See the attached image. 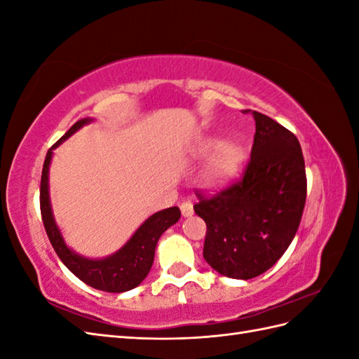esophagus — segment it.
<instances>
[{
    "label": "esophagus",
    "instance_id": "obj_1",
    "mask_svg": "<svg viewBox=\"0 0 359 359\" xmlns=\"http://www.w3.org/2000/svg\"><path fill=\"white\" fill-rule=\"evenodd\" d=\"M180 210H182V216H184V217L193 216V212H194V210H193V203H191V202H182V205H180Z\"/></svg>",
    "mask_w": 359,
    "mask_h": 359
}]
</instances>
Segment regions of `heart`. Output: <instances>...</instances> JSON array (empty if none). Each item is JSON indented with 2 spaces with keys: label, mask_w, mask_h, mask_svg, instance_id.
Segmentation results:
<instances>
[{
  "label": "heart",
  "mask_w": 359,
  "mask_h": 359,
  "mask_svg": "<svg viewBox=\"0 0 359 359\" xmlns=\"http://www.w3.org/2000/svg\"><path fill=\"white\" fill-rule=\"evenodd\" d=\"M215 150L217 152L208 160L201 174V184L208 189L222 188L230 184L241 171L243 158H245V152L239 143L228 142L222 144L219 139H212V137L201 142L196 154L197 157H207Z\"/></svg>",
  "instance_id": "b5f03b06"
}]
</instances>
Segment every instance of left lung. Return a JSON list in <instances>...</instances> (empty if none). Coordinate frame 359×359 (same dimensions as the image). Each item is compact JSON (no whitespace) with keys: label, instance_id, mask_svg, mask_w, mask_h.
<instances>
[{"label":"left lung","instance_id":"8db88e82","mask_svg":"<svg viewBox=\"0 0 359 359\" xmlns=\"http://www.w3.org/2000/svg\"><path fill=\"white\" fill-rule=\"evenodd\" d=\"M248 112V111H245ZM243 177L210 197L197 194L194 211L207 224L203 257L233 279H251L279 261L299 226L307 197L299 140L261 112Z\"/></svg>","mask_w":359,"mask_h":359}]
</instances>
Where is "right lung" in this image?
<instances>
[{
  "mask_svg": "<svg viewBox=\"0 0 359 359\" xmlns=\"http://www.w3.org/2000/svg\"><path fill=\"white\" fill-rule=\"evenodd\" d=\"M90 121L93 118L79 120L46 154L40 188L41 217L53 250L75 276L93 288L109 293H123L135 288L148 276L152 262H154L156 245L160 236L180 219V210L177 207H171L154 212L137 228L133 238L123 247L108 257L89 259L77 255L67 247L55 224V219H53L49 199V165L53 154L52 149H55L58 144H62L81 126L90 123Z\"/></svg>",
  "mask_w": 359,
  "mask_h": 359,
  "instance_id": "right-lung-1",
  "label": "right lung"
}]
</instances>
